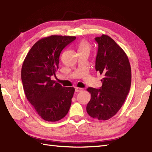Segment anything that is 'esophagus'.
Instances as JSON below:
<instances>
[{
    "instance_id": "1",
    "label": "esophagus",
    "mask_w": 152,
    "mask_h": 152,
    "mask_svg": "<svg viewBox=\"0 0 152 152\" xmlns=\"http://www.w3.org/2000/svg\"><path fill=\"white\" fill-rule=\"evenodd\" d=\"M83 91V89L82 88H79V87H76L75 89V91L76 93H79V92H82V91Z\"/></svg>"
}]
</instances>
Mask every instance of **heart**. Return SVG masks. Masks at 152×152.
Wrapping results in <instances>:
<instances>
[{"label":"heart","mask_w":152,"mask_h":152,"mask_svg":"<svg viewBox=\"0 0 152 152\" xmlns=\"http://www.w3.org/2000/svg\"><path fill=\"white\" fill-rule=\"evenodd\" d=\"M91 49L90 45L86 40H82L80 42L78 45V50L79 52L82 51H88L89 52Z\"/></svg>","instance_id":"1"}]
</instances>
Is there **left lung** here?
<instances>
[{
    "instance_id": "left-lung-1",
    "label": "left lung",
    "mask_w": 152,
    "mask_h": 152,
    "mask_svg": "<svg viewBox=\"0 0 152 152\" xmlns=\"http://www.w3.org/2000/svg\"><path fill=\"white\" fill-rule=\"evenodd\" d=\"M98 45L95 69L103 75L100 89L89 87L91 98L87 112L93 118L107 121L124 104L132 83V70L123 49L107 35L94 38Z\"/></svg>"
}]
</instances>
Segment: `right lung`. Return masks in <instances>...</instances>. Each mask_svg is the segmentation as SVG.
Here are the masks:
<instances>
[{
    "label": "right lung",
    "mask_w": 152,
    "mask_h": 152,
    "mask_svg": "<svg viewBox=\"0 0 152 152\" xmlns=\"http://www.w3.org/2000/svg\"><path fill=\"white\" fill-rule=\"evenodd\" d=\"M75 36H50L37 41L24 59L21 80L27 100L48 122L64 118L71 105L74 87H65L50 79L59 69V56Z\"/></svg>",
    "instance_id": "obj_1"
}]
</instances>
